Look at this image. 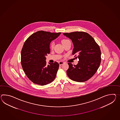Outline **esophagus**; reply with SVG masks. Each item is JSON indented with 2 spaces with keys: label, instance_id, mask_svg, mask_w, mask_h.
<instances>
[{
  "label": "esophagus",
  "instance_id": "obj_1",
  "mask_svg": "<svg viewBox=\"0 0 120 120\" xmlns=\"http://www.w3.org/2000/svg\"><path fill=\"white\" fill-rule=\"evenodd\" d=\"M59 65H62V64H63L64 63V61H59Z\"/></svg>",
  "mask_w": 120,
  "mask_h": 120
}]
</instances>
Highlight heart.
Instances as JSON below:
<instances>
[{
  "label": "heart",
  "instance_id": "obj_1",
  "mask_svg": "<svg viewBox=\"0 0 120 120\" xmlns=\"http://www.w3.org/2000/svg\"><path fill=\"white\" fill-rule=\"evenodd\" d=\"M68 41V40H67V39H63V40H62L61 41V42L63 44V43H64L65 42H66V41ZM50 47H51V48H53V47H54V43L53 42H52L51 44V45H50Z\"/></svg>",
  "mask_w": 120,
  "mask_h": 120
}]
</instances>
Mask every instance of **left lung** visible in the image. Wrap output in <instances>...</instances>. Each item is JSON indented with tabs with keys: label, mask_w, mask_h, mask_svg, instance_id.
<instances>
[{
	"label": "left lung",
	"mask_w": 120,
	"mask_h": 120,
	"mask_svg": "<svg viewBox=\"0 0 120 120\" xmlns=\"http://www.w3.org/2000/svg\"><path fill=\"white\" fill-rule=\"evenodd\" d=\"M70 38L74 45L72 55H78L79 61L76 65L68 63V76L77 82H85L91 78L99 67L101 52L99 45L87 33L75 32L63 33Z\"/></svg>",
	"instance_id": "8db88e82"
}]
</instances>
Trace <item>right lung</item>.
<instances>
[{
  "label": "right lung",
  "instance_id": "1",
  "mask_svg": "<svg viewBox=\"0 0 120 120\" xmlns=\"http://www.w3.org/2000/svg\"><path fill=\"white\" fill-rule=\"evenodd\" d=\"M61 33L39 31L30 35L24 43L21 64L27 77L35 84L46 85L56 78L59 64L55 61L47 66L45 56L50 53L51 42Z\"/></svg>",
  "mask_w": 120,
  "mask_h": 120
}]
</instances>
